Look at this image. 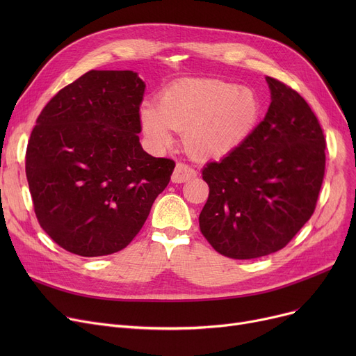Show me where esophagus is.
<instances>
[{
  "instance_id": "obj_1",
  "label": "esophagus",
  "mask_w": 356,
  "mask_h": 356,
  "mask_svg": "<svg viewBox=\"0 0 356 356\" xmlns=\"http://www.w3.org/2000/svg\"><path fill=\"white\" fill-rule=\"evenodd\" d=\"M196 170L193 167H191L189 164L186 163H177L173 176H172V181L175 183H183V181H188L193 177H196Z\"/></svg>"
}]
</instances>
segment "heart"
Masks as SVG:
<instances>
[{
  "label": "heart",
  "instance_id": "b5f03b06",
  "mask_svg": "<svg viewBox=\"0 0 356 356\" xmlns=\"http://www.w3.org/2000/svg\"><path fill=\"white\" fill-rule=\"evenodd\" d=\"M258 117L259 101L251 89L211 79L173 83L160 93L157 106L141 109L144 133L156 145H172L179 129L200 157L231 152L251 134Z\"/></svg>",
  "mask_w": 356,
  "mask_h": 356
}]
</instances>
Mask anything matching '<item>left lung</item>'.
<instances>
[{
    "mask_svg": "<svg viewBox=\"0 0 356 356\" xmlns=\"http://www.w3.org/2000/svg\"><path fill=\"white\" fill-rule=\"evenodd\" d=\"M266 79L271 104L264 120L202 170L209 196L200 232L234 259L284 248L313 215L325 176L326 140L314 112L294 89Z\"/></svg>",
    "mask_w": 356,
    "mask_h": 356,
    "instance_id": "obj_1",
    "label": "left lung"
}]
</instances>
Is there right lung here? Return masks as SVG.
Returning a JSON list of instances; mask_svg holds the SVG:
<instances>
[{"label": "right lung", "mask_w": 356, "mask_h": 356, "mask_svg": "<svg viewBox=\"0 0 356 356\" xmlns=\"http://www.w3.org/2000/svg\"><path fill=\"white\" fill-rule=\"evenodd\" d=\"M133 70H89L47 102L31 131L26 176L44 232L82 257L124 250L176 163L145 153Z\"/></svg>", "instance_id": "obj_1"}]
</instances>
